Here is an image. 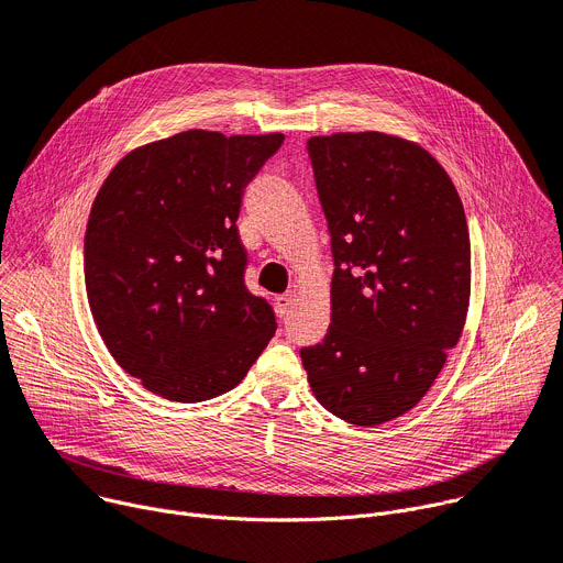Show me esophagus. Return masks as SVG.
<instances>
[{
	"mask_svg": "<svg viewBox=\"0 0 563 563\" xmlns=\"http://www.w3.org/2000/svg\"><path fill=\"white\" fill-rule=\"evenodd\" d=\"M291 305H294V294H285V296H278V298L274 300V308H276L278 319H287V317H289Z\"/></svg>",
	"mask_w": 563,
	"mask_h": 563,
	"instance_id": "obj_1",
	"label": "esophagus"
}]
</instances>
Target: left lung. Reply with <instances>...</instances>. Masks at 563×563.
<instances>
[{
  "label": "left lung",
  "instance_id": "obj_1",
  "mask_svg": "<svg viewBox=\"0 0 563 563\" xmlns=\"http://www.w3.org/2000/svg\"><path fill=\"white\" fill-rule=\"evenodd\" d=\"M308 155L332 244V317L300 347L323 408L350 424L404 416L463 334L472 246L463 201L418 143L382 132L312 136Z\"/></svg>",
  "mask_w": 563,
  "mask_h": 563
}]
</instances>
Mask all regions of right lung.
<instances>
[{"instance_id": "obj_1", "label": "right lung", "mask_w": 563, "mask_h": 563, "mask_svg": "<svg viewBox=\"0 0 563 563\" xmlns=\"http://www.w3.org/2000/svg\"><path fill=\"white\" fill-rule=\"evenodd\" d=\"M285 136L188 130L125 155L85 233V285L117 364L173 401L235 388L276 332L244 285L238 216Z\"/></svg>"}]
</instances>
